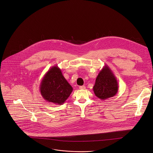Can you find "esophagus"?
<instances>
[{"label":"esophagus","mask_w":153,"mask_h":153,"mask_svg":"<svg viewBox=\"0 0 153 153\" xmlns=\"http://www.w3.org/2000/svg\"><path fill=\"white\" fill-rule=\"evenodd\" d=\"M79 88H80V89H86V87H85V86L83 85V86H79Z\"/></svg>","instance_id":"obj_1"}]
</instances>
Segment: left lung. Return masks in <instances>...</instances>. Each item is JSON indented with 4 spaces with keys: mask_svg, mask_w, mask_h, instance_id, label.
I'll use <instances>...</instances> for the list:
<instances>
[{
    "mask_svg": "<svg viewBox=\"0 0 153 153\" xmlns=\"http://www.w3.org/2000/svg\"><path fill=\"white\" fill-rule=\"evenodd\" d=\"M118 90V83L116 77L111 68L105 65L96 78L93 86L94 92L98 98L105 100L115 96Z\"/></svg>",
    "mask_w": 153,
    "mask_h": 153,
    "instance_id": "left-lung-1",
    "label": "left lung"
}]
</instances>
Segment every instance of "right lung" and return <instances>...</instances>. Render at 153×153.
Instances as JSON below:
<instances>
[{
	"label": "right lung",
	"instance_id": "right-lung-1",
	"mask_svg": "<svg viewBox=\"0 0 153 153\" xmlns=\"http://www.w3.org/2000/svg\"><path fill=\"white\" fill-rule=\"evenodd\" d=\"M39 91L42 98L47 102L61 105L69 97L73 88L64 77L61 70L55 65L44 76Z\"/></svg>",
	"mask_w": 153,
	"mask_h": 153
}]
</instances>
